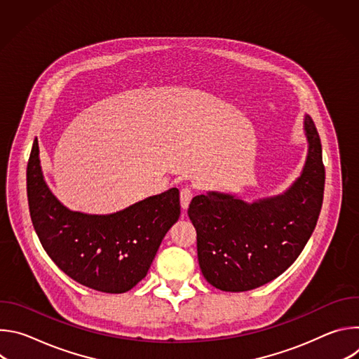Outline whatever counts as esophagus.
<instances>
[{
  "instance_id": "esophagus-1",
  "label": "esophagus",
  "mask_w": 359,
  "mask_h": 359,
  "mask_svg": "<svg viewBox=\"0 0 359 359\" xmlns=\"http://www.w3.org/2000/svg\"><path fill=\"white\" fill-rule=\"evenodd\" d=\"M193 197V190L190 187H183L180 190V203H182V208L187 209L189 208V203Z\"/></svg>"
}]
</instances>
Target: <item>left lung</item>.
Segmentation results:
<instances>
[{
	"mask_svg": "<svg viewBox=\"0 0 359 359\" xmlns=\"http://www.w3.org/2000/svg\"><path fill=\"white\" fill-rule=\"evenodd\" d=\"M309 155L301 176L280 196L245 203L209 191L187 215L197 233L200 270L222 291H248L283 274L310 240L323 206L325 169L320 135L305 115Z\"/></svg>",
	"mask_w": 359,
	"mask_h": 359,
	"instance_id": "8db88e82",
	"label": "left lung"
}]
</instances>
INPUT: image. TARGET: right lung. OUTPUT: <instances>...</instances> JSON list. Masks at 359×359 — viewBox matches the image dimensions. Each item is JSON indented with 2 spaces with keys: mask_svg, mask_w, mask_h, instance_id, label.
Returning a JSON list of instances; mask_svg holds the SVG:
<instances>
[{
  "mask_svg": "<svg viewBox=\"0 0 359 359\" xmlns=\"http://www.w3.org/2000/svg\"><path fill=\"white\" fill-rule=\"evenodd\" d=\"M29 215L46 254L67 276L96 291L122 294L143 280L179 220L176 187L112 215L72 212L46 186L38 142L27 166Z\"/></svg>",
  "mask_w": 359,
  "mask_h": 359,
  "instance_id": "add662e5",
  "label": "right lung"
}]
</instances>
